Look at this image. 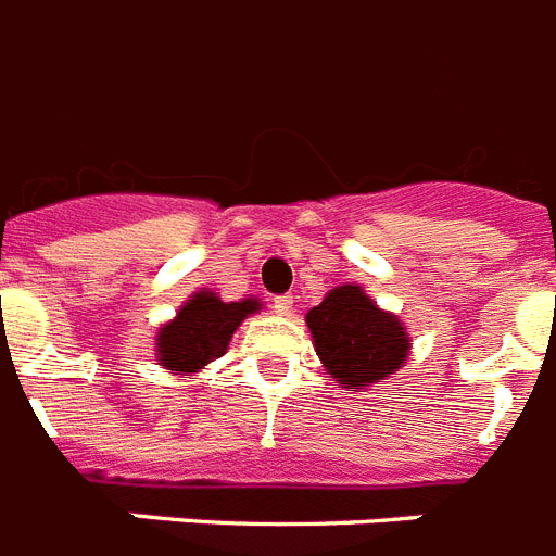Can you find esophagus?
<instances>
[{
	"instance_id": "obj_1",
	"label": "esophagus",
	"mask_w": 556,
	"mask_h": 556,
	"mask_svg": "<svg viewBox=\"0 0 556 556\" xmlns=\"http://www.w3.org/2000/svg\"><path fill=\"white\" fill-rule=\"evenodd\" d=\"M274 311H277L279 316H291V311H293V296H291V293L274 296Z\"/></svg>"
}]
</instances>
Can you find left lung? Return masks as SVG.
Segmentation results:
<instances>
[{"instance_id": "left-lung-1", "label": "left lung", "mask_w": 556, "mask_h": 556, "mask_svg": "<svg viewBox=\"0 0 556 556\" xmlns=\"http://www.w3.org/2000/svg\"><path fill=\"white\" fill-rule=\"evenodd\" d=\"M321 364L344 389L380 383L405 364L408 338L358 285H341L307 313Z\"/></svg>"}]
</instances>
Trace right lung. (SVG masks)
I'll return each mask as SVG.
<instances>
[{"instance_id": "add662e5", "label": "right lung", "mask_w": 556, "mask_h": 556, "mask_svg": "<svg viewBox=\"0 0 556 556\" xmlns=\"http://www.w3.org/2000/svg\"><path fill=\"white\" fill-rule=\"evenodd\" d=\"M260 302H220L215 293L201 291L187 302L170 325L159 330L156 355L164 369L198 371L220 358L249 313H257Z\"/></svg>"}]
</instances>
